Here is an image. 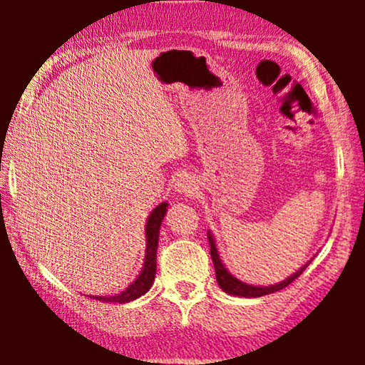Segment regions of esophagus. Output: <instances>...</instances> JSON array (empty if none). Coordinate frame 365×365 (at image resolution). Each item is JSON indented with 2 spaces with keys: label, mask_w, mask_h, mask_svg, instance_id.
<instances>
[{
  "label": "esophagus",
  "mask_w": 365,
  "mask_h": 365,
  "mask_svg": "<svg viewBox=\"0 0 365 365\" xmlns=\"http://www.w3.org/2000/svg\"><path fill=\"white\" fill-rule=\"evenodd\" d=\"M174 188H175L177 193L191 196V195L196 193L197 183H196V180H195V177H191L190 174H182L180 177L177 178Z\"/></svg>",
  "instance_id": "34e87169"
}]
</instances>
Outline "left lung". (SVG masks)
<instances>
[{
	"mask_svg": "<svg viewBox=\"0 0 365 365\" xmlns=\"http://www.w3.org/2000/svg\"><path fill=\"white\" fill-rule=\"evenodd\" d=\"M207 240H209V246H211V257H212V262H214V269H215V279H217L219 287L224 289L225 293L232 294V296H242V298H259V296H264V294H270V293H275L279 292V289H283L285 287H288L289 283L293 280L298 279V277L302 274V272L306 270V267L309 265V262L312 261H307V264L302 265L298 270L294 272L280 283H275V285H269V287H257V285H250V283H245L242 280H238L237 277H233L230 272L227 270V267L222 262V259L219 256V251H217V246H215V240L212 237L211 232H207Z\"/></svg>",
	"mask_w": 365,
	"mask_h": 365,
	"instance_id": "1",
	"label": "left lung"
}]
</instances>
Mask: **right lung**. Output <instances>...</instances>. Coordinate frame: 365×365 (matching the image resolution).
Returning a JSON list of instances; mask_svg holds the SVG:
<instances>
[{"label": "right lung", "mask_w": 365, "mask_h": 365, "mask_svg": "<svg viewBox=\"0 0 365 365\" xmlns=\"http://www.w3.org/2000/svg\"><path fill=\"white\" fill-rule=\"evenodd\" d=\"M168 202H160L148 215L146 225H145V235H146V251H145V262L141 267L140 274L130 285H128L123 292L114 296H90V298L98 299L101 302H130L133 299L140 298L145 293L150 292L153 287L154 277H156V252H158V242H159V230L160 222L164 220V215L168 212Z\"/></svg>", "instance_id": "1"}]
</instances>
